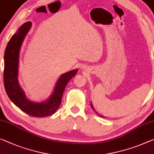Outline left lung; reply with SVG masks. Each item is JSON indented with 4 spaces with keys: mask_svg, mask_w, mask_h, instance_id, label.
<instances>
[{
    "mask_svg": "<svg viewBox=\"0 0 154 154\" xmlns=\"http://www.w3.org/2000/svg\"><path fill=\"white\" fill-rule=\"evenodd\" d=\"M91 107H92V108H93V109H94V107H93V105H91ZM94 110H95V109H94ZM95 112H96V111H95ZM96 113H97V112H96ZM98 116H99V114H98ZM101 116V117H102V116Z\"/></svg>",
    "mask_w": 154,
    "mask_h": 154,
    "instance_id": "obj_1",
    "label": "left lung"
}]
</instances>
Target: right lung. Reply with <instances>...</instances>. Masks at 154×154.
Returning a JSON list of instances; mask_svg holds the SVG:
<instances>
[{"instance_id":"1","label":"right lung","mask_w":154,"mask_h":154,"mask_svg":"<svg viewBox=\"0 0 154 154\" xmlns=\"http://www.w3.org/2000/svg\"><path fill=\"white\" fill-rule=\"evenodd\" d=\"M31 26V22L23 24L18 32L11 38L7 45L4 55L5 89L9 99L23 112L34 117L48 116L54 114L60 107L65 87L68 82L76 74L78 69L72 70L61 75L52 95L45 103H35L27 100L18 85L17 77L20 49Z\"/></svg>"}]
</instances>
